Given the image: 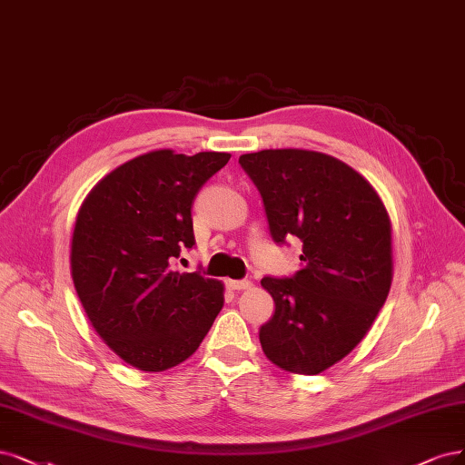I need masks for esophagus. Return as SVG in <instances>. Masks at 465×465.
I'll list each match as a JSON object with an SVG mask.
<instances>
[{
    "mask_svg": "<svg viewBox=\"0 0 465 465\" xmlns=\"http://www.w3.org/2000/svg\"><path fill=\"white\" fill-rule=\"evenodd\" d=\"M227 284H229V288H232V291H246V288H250L252 286V281H248V279H240V281H227Z\"/></svg>",
    "mask_w": 465,
    "mask_h": 465,
    "instance_id": "obj_1",
    "label": "esophagus"
}]
</instances>
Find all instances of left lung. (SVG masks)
Returning a JSON list of instances; mask_svg holds the SVG:
<instances>
[{"label":"left lung","instance_id":"1","mask_svg":"<svg viewBox=\"0 0 465 465\" xmlns=\"http://www.w3.org/2000/svg\"><path fill=\"white\" fill-rule=\"evenodd\" d=\"M260 190L271 238L302 242L291 277H263L275 313L260 329L265 356L317 375L371 329L392 282L391 221L373 186L331 155L262 150L238 159Z\"/></svg>","mask_w":465,"mask_h":465}]
</instances>
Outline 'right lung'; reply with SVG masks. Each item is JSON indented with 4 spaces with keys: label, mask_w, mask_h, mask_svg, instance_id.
<instances>
[{
    "label": "right lung",
    "mask_w": 465,
    "mask_h": 465,
    "mask_svg": "<svg viewBox=\"0 0 465 465\" xmlns=\"http://www.w3.org/2000/svg\"><path fill=\"white\" fill-rule=\"evenodd\" d=\"M231 153L157 150L111 171L80 207L71 273L105 344L142 371H165L198 350L223 308V284L171 262L196 244L192 203Z\"/></svg>",
    "instance_id": "right-lung-1"
}]
</instances>
